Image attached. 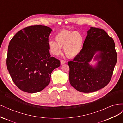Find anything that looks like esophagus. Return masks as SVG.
<instances>
[{
    "mask_svg": "<svg viewBox=\"0 0 123 123\" xmlns=\"http://www.w3.org/2000/svg\"><path fill=\"white\" fill-rule=\"evenodd\" d=\"M66 63V61H64V60H61V65H64V64H65Z\"/></svg>",
    "mask_w": 123,
    "mask_h": 123,
    "instance_id": "34e87169",
    "label": "esophagus"
}]
</instances>
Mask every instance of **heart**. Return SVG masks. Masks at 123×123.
<instances>
[{"label":"heart","instance_id":"1","mask_svg":"<svg viewBox=\"0 0 123 123\" xmlns=\"http://www.w3.org/2000/svg\"><path fill=\"white\" fill-rule=\"evenodd\" d=\"M55 40H50L48 43L50 51L54 55H58L62 52V48L67 56L75 57L80 53L84 43V37L80 32L62 30L55 37Z\"/></svg>","mask_w":123,"mask_h":123}]
</instances>
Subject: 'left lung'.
<instances>
[{"label": "left lung", "instance_id": "8db88e82", "mask_svg": "<svg viewBox=\"0 0 123 123\" xmlns=\"http://www.w3.org/2000/svg\"><path fill=\"white\" fill-rule=\"evenodd\" d=\"M98 51L100 55H97L95 59L101 60L95 68H93L88 62ZM117 58L112 38L103 29L91 27L87 32L83 49L73 61L68 62L71 85L84 93L104 88L111 79Z\"/></svg>", "mask_w": 123, "mask_h": 123}]
</instances>
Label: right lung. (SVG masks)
Instances as JSON below:
<instances>
[{"label": "right lung", "instance_id": "right-lung-1", "mask_svg": "<svg viewBox=\"0 0 123 123\" xmlns=\"http://www.w3.org/2000/svg\"><path fill=\"white\" fill-rule=\"evenodd\" d=\"M51 31L45 25L29 26L18 31L10 42L7 69L21 90L30 93L43 90L49 84L53 70L60 66V61L50 54Z\"/></svg>", "mask_w": 123, "mask_h": 123}]
</instances>
